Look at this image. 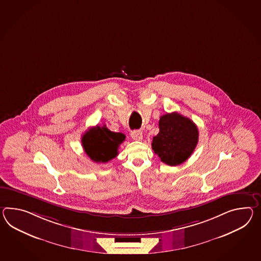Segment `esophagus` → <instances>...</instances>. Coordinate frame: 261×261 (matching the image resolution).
<instances>
[{"label": "esophagus", "instance_id": "1", "mask_svg": "<svg viewBox=\"0 0 261 261\" xmlns=\"http://www.w3.org/2000/svg\"><path fill=\"white\" fill-rule=\"evenodd\" d=\"M131 137H132L133 140H141L142 138H143V135H142V132L140 131V130H135L133 132H131Z\"/></svg>", "mask_w": 261, "mask_h": 261}]
</instances>
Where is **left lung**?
<instances>
[{"label":"left lung","mask_w":261,"mask_h":261,"mask_svg":"<svg viewBox=\"0 0 261 261\" xmlns=\"http://www.w3.org/2000/svg\"><path fill=\"white\" fill-rule=\"evenodd\" d=\"M159 133L153 137L152 149L160 160L170 166L182 164L197 145L196 124L177 112L167 113L159 119Z\"/></svg>","instance_id":"obj_1"}]
</instances>
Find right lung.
<instances>
[{
    "mask_svg": "<svg viewBox=\"0 0 261 261\" xmlns=\"http://www.w3.org/2000/svg\"><path fill=\"white\" fill-rule=\"evenodd\" d=\"M125 135L112 132L106 125L90 128L82 137V145L89 159L97 163H107L118 155V148Z\"/></svg>",
    "mask_w": 261,
    "mask_h": 261,
    "instance_id": "right-lung-1",
    "label": "right lung"
}]
</instances>
